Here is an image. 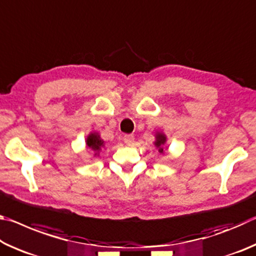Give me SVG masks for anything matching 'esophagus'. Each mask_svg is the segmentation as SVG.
<instances>
[{"label": "esophagus", "instance_id": "34e87169", "mask_svg": "<svg viewBox=\"0 0 256 256\" xmlns=\"http://www.w3.org/2000/svg\"><path fill=\"white\" fill-rule=\"evenodd\" d=\"M123 140L128 146H131V144H133V142H134V136H132V134H126V136H124Z\"/></svg>", "mask_w": 256, "mask_h": 256}]
</instances>
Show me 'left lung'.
<instances>
[{"label":"left lung","instance_id":"obj_1","mask_svg":"<svg viewBox=\"0 0 256 256\" xmlns=\"http://www.w3.org/2000/svg\"><path fill=\"white\" fill-rule=\"evenodd\" d=\"M167 142V136L162 131H156L154 133V144L158 149L160 154H164V146Z\"/></svg>","mask_w":256,"mask_h":256}]
</instances>
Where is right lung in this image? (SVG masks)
I'll return each mask as SVG.
<instances>
[{"label":"right lung","mask_w":256,"mask_h":256,"mask_svg":"<svg viewBox=\"0 0 256 256\" xmlns=\"http://www.w3.org/2000/svg\"><path fill=\"white\" fill-rule=\"evenodd\" d=\"M86 146L94 156H99L100 151L106 148V142L100 138V134L96 131L90 132L86 138Z\"/></svg>","instance_id":"1"}]
</instances>
